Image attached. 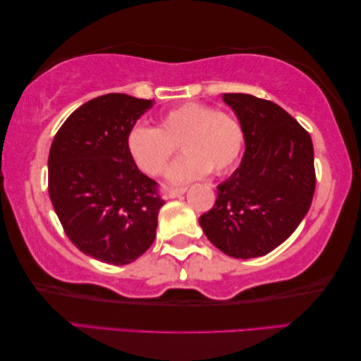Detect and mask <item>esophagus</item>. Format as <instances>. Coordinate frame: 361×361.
Wrapping results in <instances>:
<instances>
[{
  "label": "esophagus",
  "mask_w": 361,
  "mask_h": 361,
  "mask_svg": "<svg viewBox=\"0 0 361 361\" xmlns=\"http://www.w3.org/2000/svg\"><path fill=\"white\" fill-rule=\"evenodd\" d=\"M187 192V188H171V190L166 193V198H177V197H182Z\"/></svg>",
  "instance_id": "1"
}]
</instances>
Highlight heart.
Instances as JSON below:
<instances>
[{"label":"heart","instance_id":"b5f03b06","mask_svg":"<svg viewBox=\"0 0 361 361\" xmlns=\"http://www.w3.org/2000/svg\"><path fill=\"white\" fill-rule=\"evenodd\" d=\"M243 142V129L233 116L203 104H184L166 111L158 128L134 125L126 137L129 155L150 176L163 173L180 144L185 155L169 168L171 184H187L211 169L226 173L238 159Z\"/></svg>","mask_w":361,"mask_h":361}]
</instances>
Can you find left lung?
I'll list each match as a JSON object with an SVG mask.
<instances>
[{
  "label": "left lung",
  "mask_w": 361,
  "mask_h": 361,
  "mask_svg": "<svg viewBox=\"0 0 361 361\" xmlns=\"http://www.w3.org/2000/svg\"><path fill=\"white\" fill-rule=\"evenodd\" d=\"M245 134V155L217 185L212 209L200 217L204 235L235 259L265 256L288 240L309 211L315 192L309 133L270 100L222 94Z\"/></svg>",
  "instance_id": "obj_1"
}]
</instances>
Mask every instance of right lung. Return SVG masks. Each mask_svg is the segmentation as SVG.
<instances>
[{
    "mask_svg": "<svg viewBox=\"0 0 361 361\" xmlns=\"http://www.w3.org/2000/svg\"><path fill=\"white\" fill-rule=\"evenodd\" d=\"M153 100L105 94L82 104L52 140L49 197L70 241L86 256L131 264L152 246L164 202L140 173L126 137Z\"/></svg>",
    "mask_w": 361,
    "mask_h": 361,
    "instance_id": "add662e5",
    "label": "right lung"
}]
</instances>
